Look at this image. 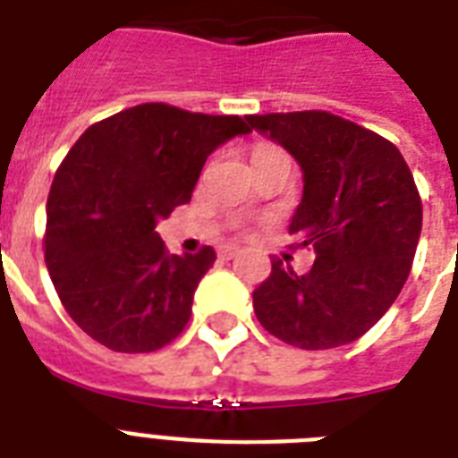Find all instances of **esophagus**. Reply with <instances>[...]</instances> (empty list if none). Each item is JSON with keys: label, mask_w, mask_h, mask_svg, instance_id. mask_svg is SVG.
<instances>
[{"label": "esophagus", "mask_w": 458, "mask_h": 458, "mask_svg": "<svg viewBox=\"0 0 458 458\" xmlns=\"http://www.w3.org/2000/svg\"><path fill=\"white\" fill-rule=\"evenodd\" d=\"M237 254H240V250H237V247H221V250H218V257H221L223 261H230V259H235Z\"/></svg>", "instance_id": "esophagus-1"}]
</instances>
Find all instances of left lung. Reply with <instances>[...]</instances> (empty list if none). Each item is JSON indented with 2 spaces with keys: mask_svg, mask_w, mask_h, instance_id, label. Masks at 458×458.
<instances>
[{
  "mask_svg": "<svg viewBox=\"0 0 458 458\" xmlns=\"http://www.w3.org/2000/svg\"><path fill=\"white\" fill-rule=\"evenodd\" d=\"M293 154L304 192L290 233L316 254L297 276L273 264L254 290L259 323L300 349L359 340L402 293L419 247L423 207L399 149L326 111L247 116Z\"/></svg>",
  "mask_w": 458,
  "mask_h": 458,
  "instance_id": "8db88e82",
  "label": "left lung"
}]
</instances>
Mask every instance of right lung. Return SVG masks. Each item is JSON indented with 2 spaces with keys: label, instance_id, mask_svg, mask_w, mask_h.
<instances>
[{
  "label": "right lung",
  "instance_id": "add662e5",
  "mask_svg": "<svg viewBox=\"0 0 458 458\" xmlns=\"http://www.w3.org/2000/svg\"><path fill=\"white\" fill-rule=\"evenodd\" d=\"M247 132L240 116L140 104L71 147L47 199L45 259L61 304L92 340L140 354L182 333L216 251L168 254L157 225L192 199L208 154Z\"/></svg>",
  "mask_w": 458,
  "mask_h": 458
}]
</instances>
